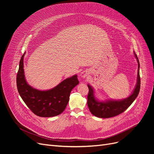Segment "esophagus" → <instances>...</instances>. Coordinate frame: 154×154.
Returning a JSON list of instances; mask_svg holds the SVG:
<instances>
[{
  "mask_svg": "<svg viewBox=\"0 0 154 154\" xmlns=\"http://www.w3.org/2000/svg\"><path fill=\"white\" fill-rule=\"evenodd\" d=\"M88 75V71L87 70H84L80 73V77H81L82 79L86 78Z\"/></svg>",
  "mask_w": 154,
  "mask_h": 154,
  "instance_id": "esophagus-1",
  "label": "esophagus"
}]
</instances>
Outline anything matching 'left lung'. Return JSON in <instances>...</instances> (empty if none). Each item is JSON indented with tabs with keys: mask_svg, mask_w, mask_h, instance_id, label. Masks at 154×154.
Returning a JSON list of instances; mask_svg holds the SVG:
<instances>
[{
	"mask_svg": "<svg viewBox=\"0 0 154 154\" xmlns=\"http://www.w3.org/2000/svg\"><path fill=\"white\" fill-rule=\"evenodd\" d=\"M134 55L138 63V71L135 87L132 94L128 97L121 100H99L95 97L94 88L88 84V92L87 97V105L92 114L95 117L99 118H110L119 115L124 112L135 100L138 96L140 88V78L139 74L140 63L137 55Z\"/></svg>",
	"mask_w": 154,
	"mask_h": 154,
	"instance_id": "1",
	"label": "left lung"
}]
</instances>
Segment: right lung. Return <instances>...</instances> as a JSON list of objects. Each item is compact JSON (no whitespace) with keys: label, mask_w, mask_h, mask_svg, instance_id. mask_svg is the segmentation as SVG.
<instances>
[{"label":"right lung","mask_w":154,"mask_h":154,"mask_svg":"<svg viewBox=\"0 0 154 154\" xmlns=\"http://www.w3.org/2000/svg\"><path fill=\"white\" fill-rule=\"evenodd\" d=\"M25 54L20 59L17 75V90L21 98L37 116L51 117L60 114L67 106L72 90L79 83L77 75L67 78L49 90L36 89L28 84L24 75L23 57Z\"/></svg>","instance_id":"add662e5"}]
</instances>
